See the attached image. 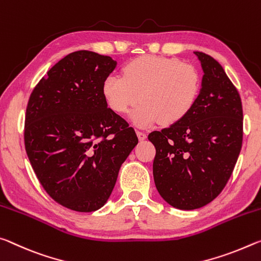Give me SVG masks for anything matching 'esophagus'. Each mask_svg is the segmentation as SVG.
Returning a JSON list of instances; mask_svg holds the SVG:
<instances>
[{
	"mask_svg": "<svg viewBox=\"0 0 261 261\" xmlns=\"http://www.w3.org/2000/svg\"><path fill=\"white\" fill-rule=\"evenodd\" d=\"M136 134H138V136H139V139L142 141V140H144L147 138V134L144 133V132H142V130H138L136 132Z\"/></svg>",
	"mask_w": 261,
	"mask_h": 261,
	"instance_id": "1",
	"label": "esophagus"
}]
</instances>
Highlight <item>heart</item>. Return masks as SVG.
Returning a JSON list of instances; mask_svg holds the SVG:
<instances>
[{
	"label": "heart",
	"instance_id": "obj_1",
	"mask_svg": "<svg viewBox=\"0 0 261 261\" xmlns=\"http://www.w3.org/2000/svg\"><path fill=\"white\" fill-rule=\"evenodd\" d=\"M200 89L201 76L193 65L155 55L134 59L123 67V75L111 74L102 82V93L114 112L126 114L142 101L132 114L139 127L182 120L195 105Z\"/></svg>",
	"mask_w": 261,
	"mask_h": 261
}]
</instances>
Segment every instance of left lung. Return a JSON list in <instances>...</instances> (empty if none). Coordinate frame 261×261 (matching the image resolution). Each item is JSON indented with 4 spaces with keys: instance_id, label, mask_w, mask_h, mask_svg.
<instances>
[{
    "instance_id": "8db88e82",
    "label": "left lung",
    "mask_w": 261,
    "mask_h": 261,
    "mask_svg": "<svg viewBox=\"0 0 261 261\" xmlns=\"http://www.w3.org/2000/svg\"><path fill=\"white\" fill-rule=\"evenodd\" d=\"M203 70L195 105L182 120L148 139L156 148L153 180L162 198L182 211L201 208L227 185L242 149L243 108L215 59L194 52Z\"/></svg>"
}]
</instances>
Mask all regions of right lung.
<instances>
[{"instance_id":"obj_1","label":"right lung","mask_w":261,"mask_h":261,"mask_svg":"<svg viewBox=\"0 0 261 261\" xmlns=\"http://www.w3.org/2000/svg\"><path fill=\"white\" fill-rule=\"evenodd\" d=\"M117 67L90 50L68 54L30 96L25 150L48 195L71 211L90 213L108 201L120 166L139 140L108 108L102 82Z\"/></svg>"}]
</instances>
